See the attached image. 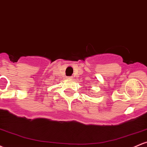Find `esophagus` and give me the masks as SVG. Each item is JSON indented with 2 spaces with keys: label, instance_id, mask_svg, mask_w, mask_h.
Here are the masks:
<instances>
[{
  "label": "esophagus",
  "instance_id": "1",
  "mask_svg": "<svg viewBox=\"0 0 147 147\" xmlns=\"http://www.w3.org/2000/svg\"><path fill=\"white\" fill-rule=\"evenodd\" d=\"M67 79H72V76H70V77H67Z\"/></svg>",
  "mask_w": 147,
  "mask_h": 147
}]
</instances>
